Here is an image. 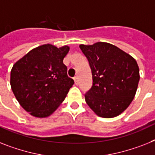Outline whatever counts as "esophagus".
I'll use <instances>...</instances> for the list:
<instances>
[{
    "label": "esophagus",
    "instance_id": "34e87169",
    "mask_svg": "<svg viewBox=\"0 0 155 155\" xmlns=\"http://www.w3.org/2000/svg\"><path fill=\"white\" fill-rule=\"evenodd\" d=\"M74 80L75 84L78 85V77H74Z\"/></svg>",
    "mask_w": 155,
    "mask_h": 155
}]
</instances>
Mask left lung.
<instances>
[{
    "label": "left lung",
    "instance_id": "obj_1",
    "mask_svg": "<svg viewBox=\"0 0 155 155\" xmlns=\"http://www.w3.org/2000/svg\"><path fill=\"white\" fill-rule=\"evenodd\" d=\"M79 47L89 61L93 76V86L85 95L87 104L103 118L119 116L136 93L140 78L137 62L111 43L97 42Z\"/></svg>",
    "mask_w": 155,
    "mask_h": 155
}]
</instances>
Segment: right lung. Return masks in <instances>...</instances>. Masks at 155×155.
<instances>
[{"instance_id": "add662e5", "label": "right lung", "mask_w": 155, "mask_h": 155, "mask_svg": "<svg viewBox=\"0 0 155 155\" xmlns=\"http://www.w3.org/2000/svg\"><path fill=\"white\" fill-rule=\"evenodd\" d=\"M70 47H37L14 64L10 85L23 108L35 117L45 118L62 103L74 85L67 76L64 58Z\"/></svg>"}]
</instances>
